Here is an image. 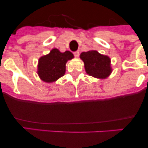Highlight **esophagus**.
<instances>
[{
	"instance_id": "obj_1",
	"label": "esophagus",
	"mask_w": 148,
	"mask_h": 148,
	"mask_svg": "<svg viewBox=\"0 0 148 148\" xmlns=\"http://www.w3.org/2000/svg\"><path fill=\"white\" fill-rule=\"evenodd\" d=\"M74 56H75V57L78 58L79 56V52L78 51H77L74 52Z\"/></svg>"
}]
</instances>
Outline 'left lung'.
I'll return each instance as SVG.
<instances>
[{
	"label": "left lung",
	"mask_w": 148,
	"mask_h": 148,
	"mask_svg": "<svg viewBox=\"0 0 148 148\" xmlns=\"http://www.w3.org/2000/svg\"><path fill=\"white\" fill-rule=\"evenodd\" d=\"M80 59L84 64L86 74L95 78L104 79L112 71L110 58L107 55L101 54L96 50L82 52L80 54Z\"/></svg>",
	"instance_id": "obj_1"
}]
</instances>
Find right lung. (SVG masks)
Returning <instances> with one entry per match:
<instances>
[{
  "label": "right lung",
  "mask_w": 148,
  "mask_h": 148,
  "mask_svg": "<svg viewBox=\"0 0 148 148\" xmlns=\"http://www.w3.org/2000/svg\"><path fill=\"white\" fill-rule=\"evenodd\" d=\"M74 57L71 51L62 53L58 49H53L48 54L38 59L37 74L44 82H54L64 75L66 64Z\"/></svg>",
  "instance_id": "1"
}]
</instances>
